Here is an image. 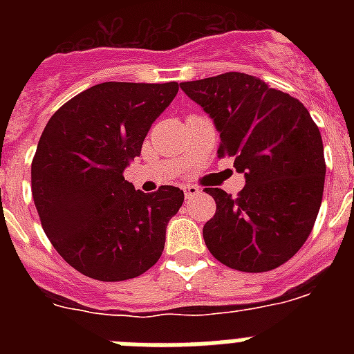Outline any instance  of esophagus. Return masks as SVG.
<instances>
[{
	"label": "esophagus",
	"mask_w": 354,
	"mask_h": 354,
	"mask_svg": "<svg viewBox=\"0 0 354 354\" xmlns=\"http://www.w3.org/2000/svg\"><path fill=\"white\" fill-rule=\"evenodd\" d=\"M183 189H184V196H186V198H192V196L198 195V193H200V187L198 186H192V184L184 186Z\"/></svg>",
	"instance_id": "34e87169"
}]
</instances>
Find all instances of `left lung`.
Returning <instances> with one entry per match:
<instances>
[{
  "label": "left lung",
  "instance_id": "left-lung-1",
  "mask_svg": "<svg viewBox=\"0 0 354 354\" xmlns=\"http://www.w3.org/2000/svg\"><path fill=\"white\" fill-rule=\"evenodd\" d=\"M220 131L218 158H234L237 196L205 187L216 212L204 225L212 257L245 273L271 271L310 236L324 189L323 140L308 109L243 72L180 83Z\"/></svg>",
  "mask_w": 354,
  "mask_h": 354
}]
</instances>
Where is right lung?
Segmentation results:
<instances>
[{"label": "right lung", "instance_id": "right-lung-1", "mask_svg": "<svg viewBox=\"0 0 354 354\" xmlns=\"http://www.w3.org/2000/svg\"><path fill=\"white\" fill-rule=\"evenodd\" d=\"M177 92L175 81H108L72 97L44 127L31 195L55 250L84 277L122 282L161 257L184 192L142 193L124 179V168L142 154L152 122Z\"/></svg>", "mask_w": 354, "mask_h": 354}]
</instances>
